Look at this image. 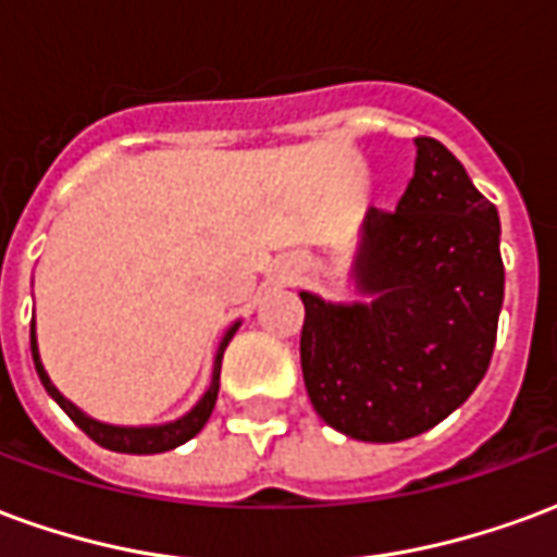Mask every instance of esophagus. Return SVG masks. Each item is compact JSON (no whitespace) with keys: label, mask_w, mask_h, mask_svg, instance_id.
<instances>
[{"label":"esophagus","mask_w":557,"mask_h":557,"mask_svg":"<svg viewBox=\"0 0 557 557\" xmlns=\"http://www.w3.org/2000/svg\"><path fill=\"white\" fill-rule=\"evenodd\" d=\"M295 277H298V268H292V271H283V280H286V283H292Z\"/></svg>","instance_id":"34e87169"}]
</instances>
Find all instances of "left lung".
I'll list each match as a JSON object with an SVG mask.
<instances>
[{"label":"left lung","mask_w":557,"mask_h":557,"mask_svg":"<svg viewBox=\"0 0 557 557\" xmlns=\"http://www.w3.org/2000/svg\"><path fill=\"white\" fill-rule=\"evenodd\" d=\"M397 211L370 208L355 256L367 304L301 292V370L319 418L358 442H403L486 375L504 301L498 211L432 137Z\"/></svg>","instance_id":"8db88e82"}]
</instances>
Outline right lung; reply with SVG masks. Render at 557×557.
I'll list each match as a JSON object with an SVG mask.
<instances>
[{"mask_svg": "<svg viewBox=\"0 0 557 557\" xmlns=\"http://www.w3.org/2000/svg\"><path fill=\"white\" fill-rule=\"evenodd\" d=\"M238 331V322L223 334L218 346V355H214V370H211V385L202 394V399L196 403L194 409L187 411L184 418L172 420V423H160V426H113V423H101V420L89 418V414H83V411L59 394V387L50 382V375L44 370L41 355H38V339H35V322H32V361H35V370H38V379H41V385L47 387V394L62 406L67 418L77 423L79 430L89 435L91 442H98L107 450H115V454H163V450H172V447H178V444L190 442L196 432L202 430L211 418V411H214V403H218V391H220V361H223V351L230 346L232 334Z\"/></svg>", "mask_w": 557, "mask_h": 557, "instance_id": "add662e5", "label": "right lung"}]
</instances>
